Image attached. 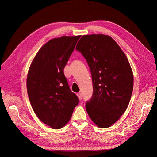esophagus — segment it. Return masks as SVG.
Instances as JSON below:
<instances>
[{"label":"esophagus","instance_id":"obj_1","mask_svg":"<svg viewBox=\"0 0 157 157\" xmlns=\"http://www.w3.org/2000/svg\"><path fill=\"white\" fill-rule=\"evenodd\" d=\"M77 96H78V99H82V94L81 93H77Z\"/></svg>","mask_w":157,"mask_h":157}]
</instances>
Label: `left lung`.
<instances>
[{
    "label": "left lung",
    "mask_w": 157,
    "mask_h": 157,
    "mask_svg": "<svg viewBox=\"0 0 157 157\" xmlns=\"http://www.w3.org/2000/svg\"><path fill=\"white\" fill-rule=\"evenodd\" d=\"M76 50L86 58L92 77L94 92L86 104V111L99 128L110 127L130 101L134 75L129 61L121 47L106 35H83Z\"/></svg>",
    "instance_id": "left-lung-1"
}]
</instances>
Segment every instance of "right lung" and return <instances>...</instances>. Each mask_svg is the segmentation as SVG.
Here are the masks:
<instances>
[{
  "mask_svg": "<svg viewBox=\"0 0 157 157\" xmlns=\"http://www.w3.org/2000/svg\"><path fill=\"white\" fill-rule=\"evenodd\" d=\"M80 37L50 40L38 51L28 71L27 90L32 108L52 129L67 124L79 102L69 88L63 69Z\"/></svg>",
  "mask_w": 157,
  "mask_h": 157,
  "instance_id": "1",
  "label": "right lung"
}]
</instances>
